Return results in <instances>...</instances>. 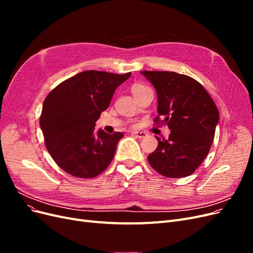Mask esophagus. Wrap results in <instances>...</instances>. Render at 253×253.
I'll return each mask as SVG.
<instances>
[{
	"label": "esophagus",
	"mask_w": 253,
	"mask_h": 253,
	"mask_svg": "<svg viewBox=\"0 0 253 253\" xmlns=\"http://www.w3.org/2000/svg\"><path fill=\"white\" fill-rule=\"evenodd\" d=\"M132 135L136 136L137 138H143V137H145L148 134L145 132H132Z\"/></svg>",
	"instance_id": "1"
}]
</instances>
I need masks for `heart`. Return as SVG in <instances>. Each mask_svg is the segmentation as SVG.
<instances>
[{"label": "heart", "mask_w": 253, "mask_h": 253, "mask_svg": "<svg viewBox=\"0 0 253 253\" xmlns=\"http://www.w3.org/2000/svg\"><path fill=\"white\" fill-rule=\"evenodd\" d=\"M144 87H147V86L143 85V84H134V85L132 86V91H133V94H134V93H136V91H138V90H140V89L144 88Z\"/></svg>", "instance_id": "obj_1"}]
</instances>
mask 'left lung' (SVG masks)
<instances>
[{
    "instance_id": "obj_1",
    "label": "left lung",
    "mask_w": 253,
    "mask_h": 253,
    "mask_svg": "<svg viewBox=\"0 0 253 253\" xmlns=\"http://www.w3.org/2000/svg\"><path fill=\"white\" fill-rule=\"evenodd\" d=\"M157 93L154 119L171 129L168 139L148 156L149 164L166 177L179 178L192 174L208 155L213 143L219 114L215 103L195 79L174 72H140Z\"/></svg>"
}]
</instances>
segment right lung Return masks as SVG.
<instances>
[{
    "label": "right lung",
    "mask_w": 253,
    "mask_h": 253,
    "mask_svg": "<svg viewBox=\"0 0 253 253\" xmlns=\"http://www.w3.org/2000/svg\"><path fill=\"white\" fill-rule=\"evenodd\" d=\"M129 76L85 71L61 82L45 98L40 116L45 147L63 171L93 178L109 167L124 134L102 129L96 134L95 122Z\"/></svg>",
    "instance_id": "right-lung-1"
}]
</instances>
